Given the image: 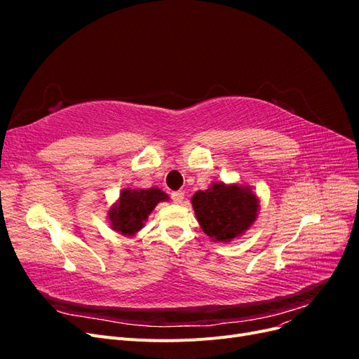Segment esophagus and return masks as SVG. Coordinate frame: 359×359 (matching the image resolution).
Returning a JSON list of instances; mask_svg holds the SVG:
<instances>
[{
    "mask_svg": "<svg viewBox=\"0 0 359 359\" xmlns=\"http://www.w3.org/2000/svg\"><path fill=\"white\" fill-rule=\"evenodd\" d=\"M170 198H172V201L175 202V203H181L182 199H184V191H181V190L172 191V193H170Z\"/></svg>",
    "mask_w": 359,
    "mask_h": 359,
    "instance_id": "34e87169",
    "label": "esophagus"
}]
</instances>
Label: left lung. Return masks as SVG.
<instances>
[{
    "label": "left lung",
    "mask_w": 359,
    "mask_h": 359,
    "mask_svg": "<svg viewBox=\"0 0 359 359\" xmlns=\"http://www.w3.org/2000/svg\"><path fill=\"white\" fill-rule=\"evenodd\" d=\"M191 203L202 231L220 243L244 233L256 220L259 208V201L250 189L223 182L194 193Z\"/></svg>",
    "instance_id": "obj_1"
}]
</instances>
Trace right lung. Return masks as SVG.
Listing matches in <instances>:
<instances>
[{
  "instance_id": "right-lung-1",
  "label": "right lung",
  "mask_w": 359,
  "mask_h": 359,
  "mask_svg": "<svg viewBox=\"0 0 359 359\" xmlns=\"http://www.w3.org/2000/svg\"><path fill=\"white\" fill-rule=\"evenodd\" d=\"M169 196L157 187L153 189H126L119 194V201L109 211L112 229L123 235H133L142 229L144 222L161 201H168Z\"/></svg>"
}]
</instances>
